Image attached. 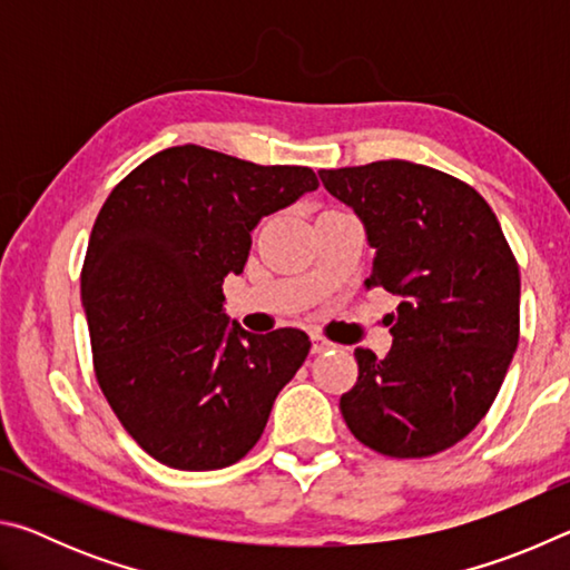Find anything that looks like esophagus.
Here are the masks:
<instances>
[{
	"label": "esophagus",
	"mask_w": 570,
	"mask_h": 570,
	"mask_svg": "<svg viewBox=\"0 0 570 570\" xmlns=\"http://www.w3.org/2000/svg\"><path fill=\"white\" fill-rule=\"evenodd\" d=\"M332 342L330 340H324L322 334H316V332H312V354H322V352H326V350H332Z\"/></svg>",
	"instance_id": "1"
}]
</instances>
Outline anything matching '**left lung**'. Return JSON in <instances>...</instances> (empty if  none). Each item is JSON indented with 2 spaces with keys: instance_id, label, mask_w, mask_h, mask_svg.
Instances as JSON below:
<instances>
[{
  "instance_id": "1",
  "label": "left lung",
  "mask_w": 570,
  "mask_h": 570,
  "mask_svg": "<svg viewBox=\"0 0 570 570\" xmlns=\"http://www.w3.org/2000/svg\"><path fill=\"white\" fill-rule=\"evenodd\" d=\"M377 250L366 288L402 296L384 360L354 350L346 428L387 458H430L475 430L520 336V272L475 188L410 160L320 170Z\"/></svg>"
}]
</instances>
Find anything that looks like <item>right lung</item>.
Here are the masks:
<instances>
[{
	"label": "right lung",
	"instance_id": "right-lung-1",
	"mask_svg": "<svg viewBox=\"0 0 570 570\" xmlns=\"http://www.w3.org/2000/svg\"><path fill=\"white\" fill-rule=\"evenodd\" d=\"M320 188L304 166L176 146L128 173L95 218L80 288L95 377L122 428L176 470H220L256 445L308 354L302 330L250 334L224 314L250 230Z\"/></svg>",
	"mask_w": 570,
	"mask_h": 570
}]
</instances>
